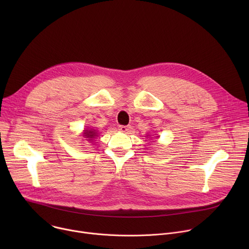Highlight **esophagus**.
<instances>
[{
  "label": "esophagus",
  "instance_id": "obj_1",
  "mask_svg": "<svg viewBox=\"0 0 249 249\" xmlns=\"http://www.w3.org/2000/svg\"><path fill=\"white\" fill-rule=\"evenodd\" d=\"M129 126H124V125H120L119 126V130L121 131V132H127L128 130H129Z\"/></svg>",
  "mask_w": 249,
  "mask_h": 249
}]
</instances>
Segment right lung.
<instances>
[{"mask_svg": "<svg viewBox=\"0 0 249 249\" xmlns=\"http://www.w3.org/2000/svg\"><path fill=\"white\" fill-rule=\"evenodd\" d=\"M85 134H86V133H85ZM87 135H88V137H89V138H92V137H94L96 134H95L93 131H89V132Z\"/></svg>", "mask_w": 249, "mask_h": 249, "instance_id": "obj_1", "label": "right lung"}]
</instances>
